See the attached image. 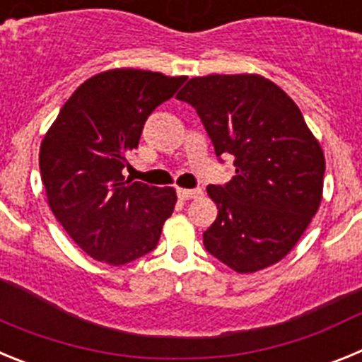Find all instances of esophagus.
<instances>
[{"instance_id": "34e87169", "label": "esophagus", "mask_w": 362, "mask_h": 362, "mask_svg": "<svg viewBox=\"0 0 362 362\" xmlns=\"http://www.w3.org/2000/svg\"><path fill=\"white\" fill-rule=\"evenodd\" d=\"M177 196H179V199L188 201V199H194V197L201 196V190L199 188H177Z\"/></svg>"}]
</instances>
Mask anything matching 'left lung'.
I'll return each mask as SVG.
<instances>
[{"mask_svg":"<svg viewBox=\"0 0 362 362\" xmlns=\"http://www.w3.org/2000/svg\"><path fill=\"white\" fill-rule=\"evenodd\" d=\"M196 108L217 156L232 153L235 175L209 185L217 219L204 248L238 274L279 263L317 214L325 153L299 107L259 74L192 78L175 95Z\"/></svg>","mask_w":362,"mask_h":362,"instance_id":"1","label":"left lung"}]
</instances>
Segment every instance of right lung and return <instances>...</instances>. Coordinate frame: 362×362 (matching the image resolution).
Here are the masks:
<instances>
[{"label": "right lung", "instance_id": "add662e5", "mask_svg": "<svg viewBox=\"0 0 362 362\" xmlns=\"http://www.w3.org/2000/svg\"><path fill=\"white\" fill-rule=\"evenodd\" d=\"M185 79L137 69L95 74L74 90L45 134L40 170L49 206L92 259L121 267L158 245L175 190L132 183L123 168L146 117Z\"/></svg>", "mask_w": 362, "mask_h": 362}]
</instances>
